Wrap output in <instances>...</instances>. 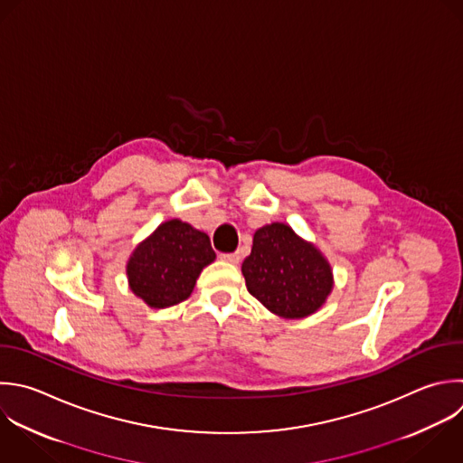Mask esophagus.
Here are the masks:
<instances>
[{
    "mask_svg": "<svg viewBox=\"0 0 463 463\" xmlns=\"http://www.w3.org/2000/svg\"><path fill=\"white\" fill-rule=\"evenodd\" d=\"M221 259L226 260V262H232V264H237L241 260V253L235 251V253H221Z\"/></svg>",
    "mask_w": 463,
    "mask_h": 463,
    "instance_id": "obj_1",
    "label": "esophagus"
}]
</instances>
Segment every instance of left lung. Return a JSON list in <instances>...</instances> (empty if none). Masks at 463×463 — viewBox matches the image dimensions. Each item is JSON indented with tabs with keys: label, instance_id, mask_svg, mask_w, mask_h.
<instances>
[{
	"label": "left lung",
	"instance_id": "8db88e82",
	"mask_svg": "<svg viewBox=\"0 0 463 463\" xmlns=\"http://www.w3.org/2000/svg\"><path fill=\"white\" fill-rule=\"evenodd\" d=\"M242 275L248 291L284 318L315 313L333 288L331 268L322 253L280 222L255 232Z\"/></svg>",
	"mask_w": 463,
	"mask_h": 463
}]
</instances>
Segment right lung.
I'll use <instances>...</instances> for the list:
<instances>
[{"label": "right lung", "mask_w": 463, "mask_h": 463, "mask_svg": "<svg viewBox=\"0 0 463 463\" xmlns=\"http://www.w3.org/2000/svg\"><path fill=\"white\" fill-rule=\"evenodd\" d=\"M213 260L210 237L174 219L136 248L127 275L132 291L150 307H168L192 295L203 268Z\"/></svg>", "instance_id": "add662e5"}]
</instances>
